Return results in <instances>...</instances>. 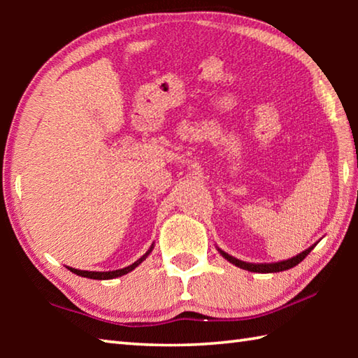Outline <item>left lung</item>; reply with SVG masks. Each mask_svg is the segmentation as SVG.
<instances>
[{"mask_svg": "<svg viewBox=\"0 0 358 358\" xmlns=\"http://www.w3.org/2000/svg\"><path fill=\"white\" fill-rule=\"evenodd\" d=\"M314 246H316V245H313L311 248H308V250H305L303 252L296 254V256H294L292 259L281 260V262H273V264H250V262H243V260H238V259H235V257H232V256H229L227 252L221 251L220 248H217V251H220L221 256H222L224 259H227L230 264L237 265V266H240V268H243V270L254 271V273H278V271L289 270V268H292V266L299 265V264L301 262V260L305 259V257L308 256V254L311 252V250H313Z\"/></svg>", "mask_w": 358, "mask_h": 358, "instance_id": "8db88e82", "label": "left lung"}]
</instances>
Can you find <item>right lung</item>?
<instances>
[{
    "label": "right lung",
    "mask_w": 358,
    "mask_h": 358,
    "mask_svg": "<svg viewBox=\"0 0 358 358\" xmlns=\"http://www.w3.org/2000/svg\"><path fill=\"white\" fill-rule=\"evenodd\" d=\"M153 250V246L150 248V250L143 254V256L136 260L134 264L129 265V266H124V268H120V270H112V271H87V270H77V268H72V266H66V268L71 270L72 273H76L78 276H83V278H90V280H113V278H118V276H123L126 273H129L136 268V266L141 265L145 259H147L148 254Z\"/></svg>",
    "instance_id": "add662e5"
}]
</instances>
